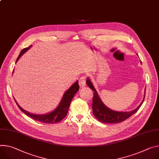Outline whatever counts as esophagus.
I'll return each mask as SVG.
<instances>
[{
	"mask_svg": "<svg viewBox=\"0 0 159 159\" xmlns=\"http://www.w3.org/2000/svg\"><path fill=\"white\" fill-rule=\"evenodd\" d=\"M86 79L85 77H82L80 79H79V85L80 88H83L85 87V85L86 84Z\"/></svg>",
	"mask_w": 159,
	"mask_h": 159,
	"instance_id": "esophagus-1",
	"label": "esophagus"
}]
</instances>
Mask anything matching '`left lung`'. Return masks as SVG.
<instances>
[{"mask_svg": "<svg viewBox=\"0 0 159 159\" xmlns=\"http://www.w3.org/2000/svg\"><path fill=\"white\" fill-rule=\"evenodd\" d=\"M88 85L93 91V113L94 117L101 122L103 123H108V124H115V123H120L129 117H130L135 113L139 108L142 105L144 100H145V96L142 101L141 104L136 108L135 110L131 111H113L107 107L102 99H100L96 90L95 89L94 85H93L91 80L88 78L86 80ZM146 90V89H145Z\"/></svg>", "mask_w": 159, "mask_h": 159, "instance_id": "1", "label": "left lung"}]
</instances>
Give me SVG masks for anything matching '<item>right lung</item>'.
I'll return each mask as SVG.
<instances>
[{"mask_svg":"<svg viewBox=\"0 0 159 159\" xmlns=\"http://www.w3.org/2000/svg\"><path fill=\"white\" fill-rule=\"evenodd\" d=\"M32 47V46H30L29 47H28L26 48L23 49L21 52L20 53L18 58L16 61V63L18 61V60L20 58V57L27 51ZM14 71H12L13 73ZM79 82L78 80L76 81L73 85H72L71 87L65 93L63 98L61 101V102L60 105L57 107V108L52 111L51 113H49L48 114L45 115H35L33 113H30L29 112H28L23 110L22 108L20 107V106L17 103V102H15L19 107V108L26 115H28V117H30V118L39 121L42 123H46V124H54L58 122L61 121L62 119H63L66 115H67L68 110L71 103V99H73L74 96L76 94V93L79 91Z\"/></svg>","mask_w":159,"mask_h":159,"instance_id":"obj_1","label":"right lung"}]
</instances>
